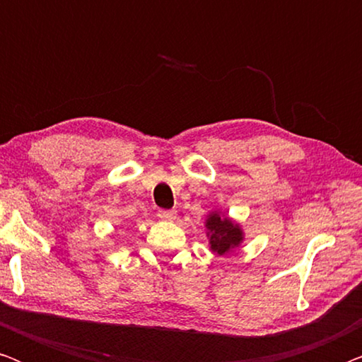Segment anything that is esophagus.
Instances as JSON below:
<instances>
[{"label": "esophagus", "instance_id": "esophagus-1", "mask_svg": "<svg viewBox=\"0 0 362 362\" xmlns=\"http://www.w3.org/2000/svg\"><path fill=\"white\" fill-rule=\"evenodd\" d=\"M158 217H160L161 221H175L176 219V211L161 209V211H158Z\"/></svg>", "mask_w": 362, "mask_h": 362}]
</instances>
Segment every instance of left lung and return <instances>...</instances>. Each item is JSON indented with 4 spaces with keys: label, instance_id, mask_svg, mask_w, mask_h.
Instances as JSON below:
<instances>
[{
    "label": "left lung",
    "instance_id": "left-lung-1",
    "mask_svg": "<svg viewBox=\"0 0 362 362\" xmlns=\"http://www.w3.org/2000/svg\"><path fill=\"white\" fill-rule=\"evenodd\" d=\"M206 235L209 239V249L217 255H227L244 242V230L239 222L222 214L221 211H211L206 217Z\"/></svg>",
    "mask_w": 362,
    "mask_h": 362
}]
</instances>
